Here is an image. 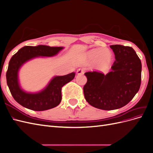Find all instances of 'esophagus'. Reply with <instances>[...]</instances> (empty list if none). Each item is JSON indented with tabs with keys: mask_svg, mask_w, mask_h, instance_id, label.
<instances>
[{
	"mask_svg": "<svg viewBox=\"0 0 153 153\" xmlns=\"http://www.w3.org/2000/svg\"><path fill=\"white\" fill-rule=\"evenodd\" d=\"M85 72V69L84 68H79L77 70L76 73L78 75H82V74H84Z\"/></svg>",
	"mask_w": 153,
	"mask_h": 153,
	"instance_id": "esophagus-1",
	"label": "esophagus"
}]
</instances>
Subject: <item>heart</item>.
<instances>
[{
	"label": "heart",
	"instance_id": "heart-1",
	"mask_svg": "<svg viewBox=\"0 0 153 153\" xmlns=\"http://www.w3.org/2000/svg\"><path fill=\"white\" fill-rule=\"evenodd\" d=\"M89 58L93 62H98L101 69H106L112 61V55L109 51L104 48L94 49L89 53Z\"/></svg>",
	"mask_w": 153,
	"mask_h": 153
}]
</instances>
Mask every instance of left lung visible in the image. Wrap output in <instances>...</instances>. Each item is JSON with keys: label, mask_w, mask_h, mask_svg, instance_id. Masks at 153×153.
Instances as JSON below:
<instances>
[{"label": "left lung", "mask_w": 153, "mask_h": 153, "mask_svg": "<svg viewBox=\"0 0 153 153\" xmlns=\"http://www.w3.org/2000/svg\"><path fill=\"white\" fill-rule=\"evenodd\" d=\"M115 55L110 72L93 71L85 73L84 86L86 101L95 108L112 110L127 105L135 96L141 84L142 64L135 51L130 47L111 45Z\"/></svg>", "instance_id": "1"}]
</instances>
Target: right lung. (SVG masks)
<instances>
[{
	"label": "right lung",
	"mask_w": 153,
	"mask_h": 153,
	"mask_svg": "<svg viewBox=\"0 0 153 153\" xmlns=\"http://www.w3.org/2000/svg\"><path fill=\"white\" fill-rule=\"evenodd\" d=\"M62 48L46 45L25 46L13 55L9 62L6 80L11 94L16 102L27 108L35 111L51 109L59 105L62 100V87L75 78V73L55 76L43 91L37 94H29L20 88L18 82V71L22 64L29 60L38 56H53Z\"/></svg>",
	"instance_id": "add662e5"
}]
</instances>
